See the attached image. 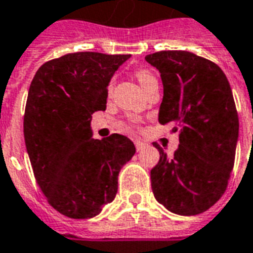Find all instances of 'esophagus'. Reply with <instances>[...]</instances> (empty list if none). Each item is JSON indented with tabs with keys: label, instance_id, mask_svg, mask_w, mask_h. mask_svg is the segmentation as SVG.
Segmentation results:
<instances>
[{
	"label": "esophagus",
	"instance_id": "34e87169",
	"mask_svg": "<svg viewBox=\"0 0 253 253\" xmlns=\"http://www.w3.org/2000/svg\"><path fill=\"white\" fill-rule=\"evenodd\" d=\"M134 143H135V147H136V150H138V151H140V150H143V147H144V146H146V144H144L143 142H142V140H138V139L135 140Z\"/></svg>",
	"mask_w": 253,
	"mask_h": 253
}]
</instances>
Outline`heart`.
Wrapping results in <instances>:
<instances>
[{"instance_id": "1", "label": "heart", "mask_w": 253, "mask_h": 253, "mask_svg": "<svg viewBox=\"0 0 253 253\" xmlns=\"http://www.w3.org/2000/svg\"><path fill=\"white\" fill-rule=\"evenodd\" d=\"M135 77H136V80H138L143 90H146L148 84H152L154 81H157V77L152 74L151 71L146 70V69H139V70L135 71Z\"/></svg>"}]
</instances>
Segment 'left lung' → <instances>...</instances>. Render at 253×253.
<instances>
[{"mask_svg": "<svg viewBox=\"0 0 253 253\" xmlns=\"http://www.w3.org/2000/svg\"><path fill=\"white\" fill-rule=\"evenodd\" d=\"M161 73L159 123L179 131L172 157L161 154L151 169L152 192L169 211L191 216L220 199L234 169L239 118L232 90L216 63L184 50L146 55Z\"/></svg>", "mask_w": 253, "mask_h": 253, "instance_id": "1", "label": "left lung"}]
</instances>
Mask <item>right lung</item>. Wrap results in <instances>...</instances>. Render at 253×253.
Listing matches in <instances>:
<instances>
[{"instance_id": "1", "label": "right lung", "mask_w": 253, "mask_h": 253, "mask_svg": "<svg viewBox=\"0 0 253 253\" xmlns=\"http://www.w3.org/2000/svg\"><path fill=\"white\" fill-rule=\"evenodd\" d=\"M131 54L82 51L43 63L32 81L24 135L46 199L71 219H90L111 203L121 169L134 157L127 136L94 139L91 115L105 111L107 87Z\"/></svg>"}]
</instances>
